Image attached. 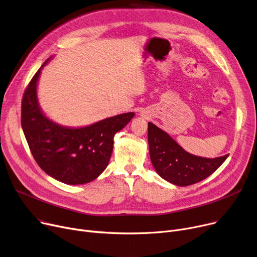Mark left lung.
I'll list each match as a JSON object with an SVG mask.
<instances>
[{
	"mask_svg": "<svg viewBox=\"0 0 257 257\" xmlns=\"http://www.w3.org/2000/svg\"><path fill=\"white\" fill-rule=\"evenodd\" d=\"M148 141L154 168L161 178L177 186H189L204 180L228 157L210 159L191 155L151 122L148 126Z\"/></svg>",
	"mask_w": 257,
	"mask_h": 257,
	"instance_id": "left-lung-1",
	"label": "left lung"
}]
</instances>
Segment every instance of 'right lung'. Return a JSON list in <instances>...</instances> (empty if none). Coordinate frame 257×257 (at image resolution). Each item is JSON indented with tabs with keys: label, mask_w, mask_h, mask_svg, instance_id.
Here are the masks:
<instances>
[{
	"label": "right lung",
	"mask_w": 257,
	"mask_h": 257,
	"mask_svg": "<svg viewBox=\"0 0 257 257\" xmlns=\"http://www.w3.org/2000/svg\"><path fill=\"white\" fill-rule=\"evenodd\" d=\"M48 60L33 76L23 96L21 121L26 140L34 159L48 176L69 185L89 183L106 168L113 136L130 122L134 112L82 128H65L51 122L39 108L36 93L41 68Z\"/></svg>",
	"instance_id": "right-lung-1"
}]
</instances>
